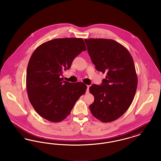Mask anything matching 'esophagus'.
<instances>
[{"label":"esophagus","instance_id":"1","mask_svg":"<svg viewBox=\"0 0 161 161\" xmlns=\"http://www.w3.org/2000/svg\"><path fill=\"white\" fill-rule=\"evenodd\" d=\"M89 92V86H87V90H86V93Z\"/></svg>","mask_w":161,"mask_h":161}]
</instances>
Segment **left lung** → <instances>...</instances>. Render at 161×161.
<instances>
[{
  "instance_id": "1",
  "label": "left lung",
  "mask_w": 161,
  "mask_h": 161,
  "mask_svg": "<svg viewBox=\"0 0 161 161\" xmlns=\"http://www.w3.org/2000/svg\"><path fill=\"white\" fill-rule=\"evenodd\" d=\"M95 68L106 74L101 85L93 84L89 91L94 101L89 106L92 115L103 123L121 117L135 95L138 78L129 51L112 39H84Z\"/></svg>"
}]
</instances>
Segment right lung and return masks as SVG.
<instances>
[{
  "label": "right lung",
  "mask_w": 161,
  "mask_h": 161,
  "mask_svg": "<svg viewBox=\"0 0 161 161\" xmlns=\"http://www.w3.org/2000/svg\"><path fill=\"white\" fill-rule=\"evenodd\" d=\"M86 50L81 38H55L42 44L32 54L26 70V91L32 107L46 120L64 119L86 91L83 83H72L60 77Z\"/></svg>",
  "instance_id": "add662e5"
}]
</instances>
